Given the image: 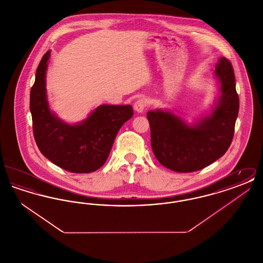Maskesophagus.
<instances>
[{
    "label": "esophagus",
    "instance_id": "esophagus-1",
    "mask_svg": "<svg viewBox=\"0 0 263 263\" xmlns=\"http://www.w3.org/2000/svg\"><path fill=\"white\" fill-rule=\"evenodd\" d=\"M148 105V101L144 99H140L138 100L135 103H134V109L137 111V112L141 113L143 112L145 110V108L147 107Z\"/></svg>",
    "mask_w": 263,
    "mask_h": 263
}]
</instances>
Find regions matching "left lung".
Listing matches in <instances>:
<instances>
[{"label": "left lung", "mask_w": 263, "mask_h": 263, "mask_svg": "<svg viewBox=\"0 0 263 263\" xmlns=\"http://www.w3.org/2000/svg\"><path fill=\"white\" fill-rule=\"evenodd\" d=\"M214 73L221 95L211 111L194 124H187L167 110L147 113L154 155L174 172L200 171L224 156L233 141L239 107L234 69L227 58L221 57Z\"/></svg>", "instance_id": "left-lung-1"}]
</instances>
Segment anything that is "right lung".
<instances>
[{
  "label": "right lung",
  "instance_id": "right-lung-1",
  "mask_svg": "<svg viewBox=\"0 0 263 263\" xmlns=\"http://www.w3.org/2000/svg\"><path fill=\"white\" fill-rule=\"evenodd\" d=\"M51 51L38 65L30 90V112L38 149L52 163L68 172L88 174L106 162L115 137L133 116L131 105L98 106L88 117L69 124L51 111L46 92V71Z\"/></svg>",
  "mask_w": 263,
  "mask_h": 263
}]
</instances>
